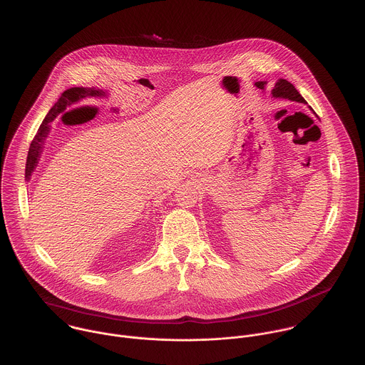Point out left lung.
Wrapping results in <instances>:
<instances>
[{"label": "left lung", "mask_w": 365, "mask_h": 365, "mask_svg": "<svg viewBox=\"0 0 365 365\" xmlns=\"http://www.w3.org/2000/svg\"><path fill=\"white\" fill-rule=\"evenodd\" d=\"M265 86H267V81H257L256 83V87L260 88V90H264ZM271 94H272V98H282V100H289V101H297V103L307 104L304 97L297 91V88L289 81H287L284 78H279L275 83Z\"/></svg>", "instance_id": "1"}]
</instances>
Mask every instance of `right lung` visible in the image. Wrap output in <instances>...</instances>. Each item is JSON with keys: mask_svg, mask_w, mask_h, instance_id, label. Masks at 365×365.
Here are the masks:
<instances>
[{"mask_svg": "<svg viewBox=\"0 0 365 365\" xmlns=\"http://www.w3.org/2000/svg\"><path fill=\"white\" fill-rule=\"evenodd\" d=\"M105 96L104 91L97 88V87H91V88H84V87H73L66 90L61 97L57 100V103L53 105L52 109L49 110V113L46 115V118L43 119L42 125L38 129V133L35 135L31 146H29V152H28V158H26V168H25V180L29 181L32 177V173L35 171V168L38 167V163L41 160V155L43 152L45 148V142L46 138L51 132V122H53L57 115L66 109V106L78 103L81 100L86 98H98Z\"/></svg>", "mask_w": 365, "mask_h": 365, "instance_id": "add662e5", "label": "right lung"}]
</instances>
